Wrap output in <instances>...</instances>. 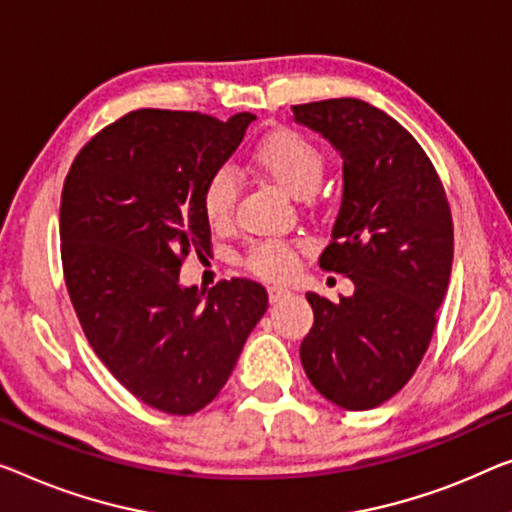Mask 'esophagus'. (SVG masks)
<instances>
[{
	"label": "esophagus",
	"mask_w": 512,
	"mask_h": 512,
	"mask_svg": "<svg viewBox=\"0 0 512 512\" xmlns=\"http://www.w3.org/2000/svg\"><path fill=\"white\" fill-rule=\"evenodd\" d=\"M287 296H289V289H285V287H269V301L271 303H278L282 299H287Z\"/></svg>",
	"instance_id": "esophagus-1"
}]
</instances>
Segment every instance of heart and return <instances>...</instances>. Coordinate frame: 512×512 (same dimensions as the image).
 Wrapping results in <instances>:
<instances>
[{
    "mask_svg": "<svg viewBox=\"0 0 512 512\" xmlns=\"http://www.w3.org/2000/svg\"><path fill=\"white\" fill-rule=\"evenodd\" d=\"M250 165L259 174L276 181L289 195H310L324 174V154L301 133L280 128L262 137L250 151ZM236 202V179L220 170L207 181L202 193V211L213 230H223L232 223ZM299 264V250L294 243L282 239H262L250 243L246 266L255 276L266 280H282Z\"/></svg>",
    "mask_w": 512,
    "mask_h": 512,
    "instance_id": "1",
    "label": "heart"
}]
</instances>
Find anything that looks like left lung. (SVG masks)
<instances>
[{
  "label": "left lung",
  "instance_id": "obj_1",
  "mask_svg": "<svg viewBox=\"0 0 512 512\" xmlns=\"http://www.w3.org/2000/svg\"><path fill=\"white\" fill-rule=\"evenodd\" d=\"M292 110L342 156V204L319 266L354 282L338 303L305 294L315 324L301 363L326 400L365 411L414 377L430 345L451 280V207L421 144L375 105L329 98Z\"/></svg>",
  "mask_w": 512,
  "mask_h": 512
}]
</instances>
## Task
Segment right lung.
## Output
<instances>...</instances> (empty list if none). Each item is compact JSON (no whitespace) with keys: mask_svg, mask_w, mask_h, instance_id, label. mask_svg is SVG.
I'll use <instances>...</instances> for the list:
<instances>
[{"mask_svg":"<svg viewBox=\"0 0 512 512\" xmlns=\"http://www.w3.org/2000/svg\"><path fill=\"white\" fill-rule=\"evenodd\" d=\"M250 121L128 112L80 149L61 190V266L82 331L112 377L165 414L216 398L269 305L248 278L209 294L179 285L183 259L211 243L204 186Z\"/></svg>","mask_w":512,"mask_h":512,"instance_id":"add662e5","label":"right lung"}]
</instances>
